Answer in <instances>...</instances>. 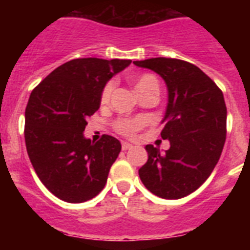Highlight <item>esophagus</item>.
I'll return each mask as SVG.
<instances>
[{"label": "esophagus", "instance_id": "obj_1", "mask_svg": "<svg viewBox=\"0 0 250 250\" xmlns=\"http://www.w3.org/2000/svg\"><path fill=\"white\" fill-rule=\"evenodd\" d=\"M131 148H132V144H129L127 141H123V143H122V149H123V150H128V149Z\"/></svg>", "mask_w": 250, "mask_h": 250}]
</instances>
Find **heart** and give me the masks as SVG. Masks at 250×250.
Returning <instances> with one entry per match:
<instances>
[{
  "instance_id": "heart-1",
  "label": "heart",
  "mask_w": 250,
  "mask_h": 250,
  "mask_svg": "<svg viewBox=\"0 0 250 250\" xmlns=\"http://www.w3.org/2000/svg\"><path fill=\"white\" fill-rule=\"evenodd\" d=\"M133 86H135V90L137 92V94L143 93L145 90L152 89V88H156L158 89V80L156 79V76L152 75V74H141V75L136 76L132 79ZM114 83L113 82H109L106 83V85L104 86V89L101 92V102L102 104H106V102L110 100V96H111V92H113ZM145 125L144 118H133V119H118L115 122V129L117 132H119L123 136L131 137L133 136L135 133L139 131V129Z\"/></svg>"
}]
</instances>
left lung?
Listing matches in <instances>:
<instances>
[{"mask_svg":"<svg viewBox=\"0 0 250 250\" xmlns=\"http://www.w3.org/2000/svg\"><path fill=\"white\" fill-rule=\"evenodd\" d=\"M133 63L157 72L168 90L161 136L170 141V149L162 153L146 145L148 161L139 176L158 197H186L209 178L225 146L223 93L205 72L186 61L160 57Z\"/></svg>","mask_w":250,"mask_h":250,"instance_id":"8db88e82","label":"left lung"}]
</instances>
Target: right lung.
<instances>
[{
    "label": "right lung",
    "mask_w": 250,
    "mask_h": 250,
    "mask_svg": "<svg viewBox=\"0 0 250 250\" xmlns=\"http://www.w3.org/2000/svg\"><path fill=\"white\" fill-rule=\"evenodd\" d=\"M129 60L78 58L52 71L32 90L25 107L27 153L41 183L71 204L96 197L121 153L115 137L92 143L84 137L86 118L101 104V92Z\"/></svg>",
    "instance_id": "obj_1"
}]
</instances>
